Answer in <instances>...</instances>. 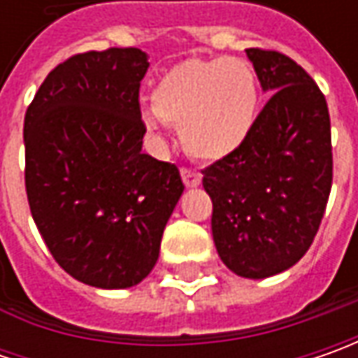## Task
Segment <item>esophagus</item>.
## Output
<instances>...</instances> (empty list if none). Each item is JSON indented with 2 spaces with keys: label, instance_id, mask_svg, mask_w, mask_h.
<instances>
[{
  "label": "esophagus",
  "instance_id": "obj_1",
  "mask_svg": "<svg viewBox=\"0 0 358 358\" xmlns=\"http://www.w3.org/2000/svg\"><path fill=\"white\" fill-rule=\"evenodd\" d=\"M181 177H183V183L187 187H197L201 183V173L195 169H189V167H181Z\"/></svg>",
  "mask_w": 358,
  "mask_h": 358
}]
</instances>
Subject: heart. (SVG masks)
Segmentation results:
<instances>
[{"instance_id":"b5f03b06","label":"heart","mask_w":358,"mask_h":358,"mask_svg":"<svg viewBox=\"0 0 358 358\" xmlns=\"http://www.w3.org/2000/svg\"><path fill=\"white\" fill-rule=\"evenodd\" d=\"M153 109L143 123L157 135L161 121L179 127L191 157L217 161L237 151L251 135L261 85L253 65L239 57L185 59L173 65L155 83Z\"/></svg>"}]
</instances>
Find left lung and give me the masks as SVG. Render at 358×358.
<instances>
[{
	"label": "left lung",
	"mask_w": 358,
	"mask_h": 358,
	"mask_svg": "<svg viewBox=\"0 0 358 358\" xmlns=\"http://www.w3.org/2000/svg\"><path fill=\"white\" fill-rule=\"evenodd\" d=\"M247 55L275 93L247 141L201 173L221 261L239 277L265 279L293 267L319 231L333 183L331 117L299 63L273 49Z\"/></svg>",
	"instance_id": "8db88e82"
}]
</instances>
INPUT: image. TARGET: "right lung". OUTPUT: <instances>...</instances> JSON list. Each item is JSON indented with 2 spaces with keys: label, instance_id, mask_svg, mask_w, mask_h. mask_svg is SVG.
Returning <instances> with one entry per match:
<instances>
[{
  "label": "right lung",
  "instance_id": "1",
  "mask_svg": "<svg viewBox=\"0 0 358 358\" xmlns=\"http://www.w3.org/2000/svg\"><path fill=\"white\" fill-rule=\"evenodd\" d=\"M147 55L109 48L49 71L25 111V191L49 253L77 281L127 289L155 267L183 193L177 165L141 151Z\"/></svg>",
  "mask_w": 358,
  "mask_h": 358
}]
</instances>
